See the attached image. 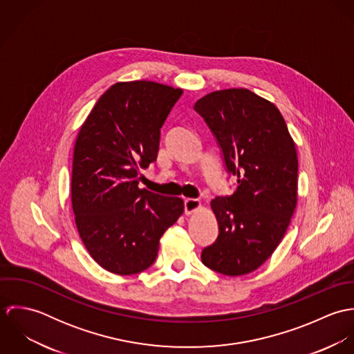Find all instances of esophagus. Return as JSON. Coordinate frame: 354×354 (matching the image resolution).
<instances>
[{
  "instance_id": "34e87169",
  "label": "esophagus",
  "mask_w": 354,
  "mask_h": 354,
  "mask_svg": "<svg viewBox=\"0 0 354 354\" xmlns=\"http://www.w3.org/2000/svg\"><path fill=\"white\" fill-rule=\"evenodd\" d=\"M201 207H202V203L199 199H185L184 201V208H185L187 215H191V214L196 212Z\"/></svg>"
}]
</instances>
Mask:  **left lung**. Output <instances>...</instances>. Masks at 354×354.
<instances>
[{"mask_svg": "<svg viewBox=\"0 0 354 354\" xmlns=\"http://www.w3.org/2000/svg\"><path fill=\"white\" fill-rule=\"evenodd\" d=\"M194 107L237 177L233 195L211 201L219 234L203 250V264L223 275H245L277 250L296 209V143L278 107L247 88L209 93Z\"/></svg>", "mask_w": 354, "mask_h": 354, "instance_id": "obj_1", "label": "left lung"}]
</instances>
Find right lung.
I'll return each instance as SVG.
<instances>
[{
	"mask_svg": "<svg viewBox=\"0 0 354 354\" xmlns=\"http://www.w3.org/2000/svg\"><path fill=\"white\" fill-rule=\"evenodd\" d=\"M183 95L150 80L113 84L76 138L71 198L79 236L102 268L132 275L155 261L162 234L184 212L180 198L139 188L158 155L160 128Z\"/></svg>",
	"mask_w": 354,
	"mask_h": 354,
	"instance_id": "right-lung-1",
	"label": "right lung"
}]
</instances>
